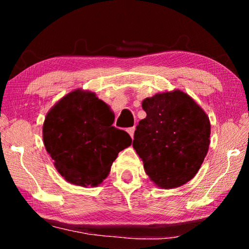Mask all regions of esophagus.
Segmentation results:
<instances>
[{
    "label": "esophagus",
    "mask_w": 249,
    "mask_h": 249,
    "mask_svg": "<svg viewBox=\"0 0 249 249\" xmlns=\"http://www.w3.org/2000/svg\"><path fill=\"white\" fill-rule=\"evenodd\" d=\"M134 132H135V127H129V128H127V133L129 134V136L130 137H134Z\"/></svg>",
    "instance_id": "esophagus-1"
}]
</instances>
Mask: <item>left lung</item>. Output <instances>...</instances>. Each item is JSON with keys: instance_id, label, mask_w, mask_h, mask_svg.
I'll return each mask as SVG.
<instances>
[{"instance_id": "8db88e82", "label": "left lung", "mask_w": 249, "mask_h": 249, "mask_svg": "<svg viewBox=\"0 0 249 249\" xmlns=\"http://www.w3.org/2000/svg\"><path fill=\"white\" fill-rule=\"evenodd\" d=\"M133 147L149 179L160 189L181 187L195 178L210 145L209 116L181 90L146 98Z\"/></svg>"}]
</instances>
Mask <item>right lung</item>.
Returning <instances> with one entry per match:
<instances>
[{
    "mask_svg": "<svg viewBox=\"0 0 249 249\" xmlns=\"http://www.w3.org/2000/svg\"><path fill=\"white\" fill-rule=\"evenodd\" d=\"M114 114L94 92L77 89L49 109L43 125L45 148L64 179L80 187H98L121 150L132 144L112 126Z\"/></svg>",
    "mask_w": 249,
    "mask_h": 249,
    "instance_id": "right-lung-1",
    "label": "right lung"
}]
</instances>
